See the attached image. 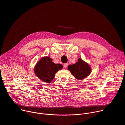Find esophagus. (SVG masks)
<instances>
[{"instance_id": "1", "label": "esophagus", "mask_w": 125, "mask_h": 125, "mask_svg": "<svg viewBox=\"0 0 125 125\" xmlns=\"http://www.w3.org/2000/svg\"><path fill=\"white\" fill-rule=\"evenodd\" d=\"M67 66H68V63H64V65H63V66H64V67L65 68H66L67 67Z\"/></svg>"}]
</instances>
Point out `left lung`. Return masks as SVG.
<instances>
[{
	"mask_svg": "<svg viewBox=\"0 0 125 125\" xmlns=\"http://www.w3.org/2000/svg\"><path fill=\"white\" fill-rule=\"evenodd\" d=\"M68 70L76 79L79 80H83L91 72L90 65L81 58L78 59V62L68 65Z\"/></svg>",
	"mask_w": 125,
	"mask_h": 125,
	"instance_id": "obj_1",
	"label": "left lung"
}]
</instances>
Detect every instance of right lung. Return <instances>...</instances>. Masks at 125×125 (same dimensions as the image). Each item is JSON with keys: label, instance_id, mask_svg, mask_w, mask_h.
I'll return each mask as SVG.
<instances>
[{"label": "right lung", "instance_id": "1", "mask_svg": "<svg viewBox=\"0 0 125 125\" xmlns=\"http://www.w3.org/2000/svg\"><path fill=\"white\" fill-rule=\"evenodd\" d=\"M49 57H42L36 64L34 72L42 81L50 83L54 79L55 74L63 68L61 64H56Z\"/></svg>", "mask_w": 125, "mask_h": 125}]
</instances>
